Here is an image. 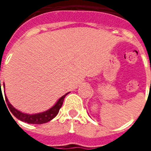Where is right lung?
Masks as SVG:
<instances>
[{"label":"right lung","mask_w":151,"mask_h":151,"mask_svg":"<svg viewBox=\"0 0 151 151\" xmlns=\"http://www.w3.org/2000/svg\"><path fill=\"white\" fill-rule=\"evenodd\" d=\"M3 86H4V88H5V83L3 84ZM0 88V96L3 97L1 91V80ZM67 95H68V93L65 94V95H63L62 97H60V98L56 101V104L53 105L52 108H49L48 110H47V111H43V112H40V113L35 114L23 113V112H22V111H18V110H17L14 107L12 106L11 104L9 102L8 98L6 97V95H5V101L7 103V105H8L9 111H11L12 114H13L17 119L28 124H44L47 123V122H48V121L52 120L54 117L56 116V115L58 114V112H59L60 108H61V106H62L63 102H64V99H65V97Z\"/></svg>","instance_id":"1"}]
</instances>
